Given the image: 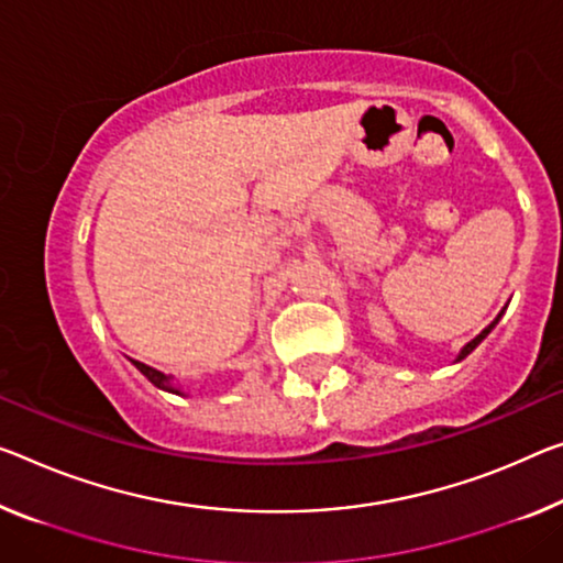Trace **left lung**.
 <instances>
[{
  "instance_id": "1",
  "label": "left lung",
  "mask_w": 563,
  "mask_h": 563,
  "mask_svg": "<svg viewBox=\"0 0 563 563\" xmlns=\"http://www.w3.org/2000/svg\"><path fill=\"white\" fill-rule=\"evenodd\" d=\"M500 314H504V311H500ZM500 314L496 317V319H493V322L486 327V330H483L478 336H475V340H471L468 344H465V347L461 350V354H457V362H461V360H465V357H468V354L475 350V347H478V344L483 342V340H486V336L490 334V330H493V327H496L498 324V319H500Z\"/></svg>"
}]
</instances>
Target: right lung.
Returning <instances> with one entry per match:
<instances>
[{"instance_id": "add662e5", "label": "right lung", "mask_w": 563, "mask_h": 563, "mask_svg": "<svg viewBox=\"0 0 563 563\" xmlns=\"http://www.w3.org/2000/svg\"><path fill=\"white\" fill-rule=\"evenodd\" d=\"M133 365L143 372L145 377L151 379V383L155 385V387H161V390H166V393H176V395H180V390L176 385L170 383V377H166L163 375V372H158V369H153V367H148V365H143V362H137V360H133Z\"/></svg>"}]
</instances>
